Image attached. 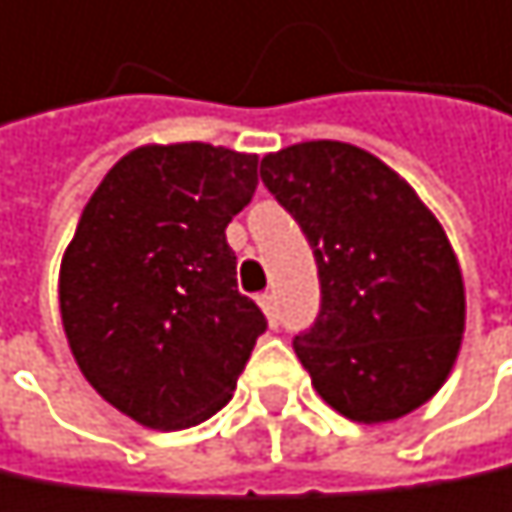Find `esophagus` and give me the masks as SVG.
<instances>
[{"label": "esophagus", "instance_id": "esophagus-1", "mask_svg": "<svg viewBox=\"0 0 512 512\" xmlns=\"http://www.w3.org/2000/svg\"><path fill=\"white\" fill-rule=\"evenodd\" d=\"M256 300H259V306H262V312L268 315V321H271V327H277V321H280V309H277V297H274L271 291H265V294H259Z\"/></svg>", "mask_w": 512, "mask_h": 512}]
</instances>
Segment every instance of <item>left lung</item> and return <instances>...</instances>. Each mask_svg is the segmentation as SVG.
Here are the masks:
<instances>
[{
	"mask_svg": "<svg viewBox=\"0 0 512 512\" xmlns=\"http://www.w3.org/2000/svg\"><path fill=\"white\" fill-rule=\"evenodd\" d=\"M262 182L315 253L321 309L291 345L318 395L365 424L430 401L466 324L463 274L430 209L392 167L342 141L265 156Z\"/></svg>",
	"mask_w": 512,
	"mask_h": 512,
	"instance_id": "left-lung-1",
	"label": "left lung"
}]
</instances>
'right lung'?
<instances>
[{"label":"right lung","mask_w":512,"mask_h":512,"mask_svg":"<svg viewBox=\"0 0 512 512\" xmlns=\"http://www.w3.org/2000/svg\"><path fill=\"white\" fill-rule=\"evenodd\" d=\"M256 167L259 156L197 141L141 147L79 218L58 280L64 333L88 383L144 427L215 416L268 330L226 244Z\"/></svg>","instance_id":"add662e5"}]
</instances>
